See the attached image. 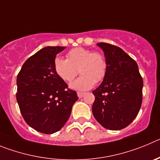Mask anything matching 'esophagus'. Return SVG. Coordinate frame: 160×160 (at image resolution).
<instances>
[{"mask_svg":"<svg viewBox=\"0 0 160 160\" xmlns=\"http://www.w3.org/2000/svg\"><path fill=\"white\" fill-rule=\"evenodd\" d=\"M77 96H78L79 98H82L83 96H84V92H77Z\"/></svg>","mask_w":160,"mask_h":160,"instance_id":"1","label":"esophagus"}]
</instances>
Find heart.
<instances>
[{"instance_id": "heart-1", "label": "heart", "mask_w": 160, "mask_h": 160, "mask_svg": "<svg viewBox=\"0 0 160 160\" xmlns=\"http://www.w3.org/2000/svg\"><path fill=\"white\" fill-rule=\"evenodd\" d=\"M67 59L56 57L53 62L54 71L64 81L70 82L80 72L81 76L71 83V88L77 90H88L95 82L101 81L107 72L106 58L100 52H93L88 48L78 47L67 53Z\"/></svg>"}]
</instances>
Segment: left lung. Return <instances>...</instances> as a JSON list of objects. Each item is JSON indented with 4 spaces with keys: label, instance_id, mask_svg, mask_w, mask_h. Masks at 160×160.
<instances>
[{
    "label": "left lung",
    "instance_id": "obj_1",
    "mask_svg": "<svg viewBox=\"0 0 160 160\" xmlns=\"http://www.w3.org/2000/svg\"><path fill=\"white\" fill-rule=\"evenodd\" d=\"M108 63L103 82L92 92V114L103 128L121 130L136 117L142 104L143 79L137 64L123 49L98 43Z\"/></svg>",
    "mask_w": 160,
    "mask_h": 160
}]
</instances>
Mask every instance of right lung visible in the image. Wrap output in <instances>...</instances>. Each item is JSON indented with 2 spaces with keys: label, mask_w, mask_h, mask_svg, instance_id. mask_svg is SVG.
<instances>
[{
  "label": "right lung",
  "mask_w": 160,
  "mask_h": 160,
  "mask_svg": "<svg viewBox=\"0 0 160 160\" xmlns=\"http://www.w3.org/2000/svg\"><path fill=\"white\" fill-rule=\"evenodd\" d=\"M65 47H45L24 62L17 75V100L21 115L36 131L52 134L62 128L77 100V92L54 71L57 54Z\"/></svg>",
  "instance_id": "obj_1"
}]
</instances>
